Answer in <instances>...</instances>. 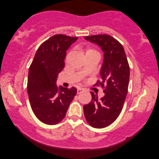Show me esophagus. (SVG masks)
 Segmentation results:
<instances>
[{"label": "esophagus", "instance_id": "1", "mask_svg": "<svg viewBox=\"0 0 159 159\" xmlns=\"http://www.w3.org/2000/svg\"><path fill=\"white\" fill-rule=\"evenodd\" d=\"M84 91H85V89H84L83 88H80V87H79V88L77 89V93L79 94V93H82L83 92H84Z\"/></svg>", "mask_w": 159, "mask_h": 159}]
</instances>
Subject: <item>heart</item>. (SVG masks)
<instances>
[{"instance_id": "b5f03b06", "label": "heart", "mask_w": 159, "mask_h": 159, "mask_svg": "<svg viewBox=\"0 0 159 159\" xmlns=\"http://www.w3.org/2000/svg\"><path fill=\"white\" fill-rule=\"evenodd\" d=\"M89 52H97L95 50H93L92 48H87L86 50V54Z\"/></svg>"}]
</instances>
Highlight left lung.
<instances>
[{
    "label": "left lung",
    "instance_id": "obj_1",
    "mask_svg": "<svg viewBox=\"0 0 159 159\" xmlns=\"http://www.w3.org/2000/svg\"><path fill=\"white\" fill-rule=\"evenodd\" d=\"M87 41L98 45L104 52L100 70L101 81L93 86L104 88L101 99L91 92L92 101L83 107L86 121L93 128H102L112 124L120 116L128 92L130 67L122 45L108 35L86 36Z\"/></svg>",
    "mask_w": 159,
    "mask_h": 159
}]
</instances>
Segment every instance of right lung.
<instances>
[{
  "label": "right lung",
  "instance_id": "obj_1",
  "mask_svg": "<svg viewBox=\"0 0 159 159\" xmlns=\"http://www.w3.org/2000/svg\"><path fill=\"white\" fill-rule=\"evenodd\" d=\"M77 39L61 34L52 36L39 47L30 66L27 83L30 104L35 116L46 124L60 122L76 94V87H58L56 82L65 66L66 50Z\"/></svg>",
  "mask_w": 159,
  "mask_h": 159
}]
</instances>
